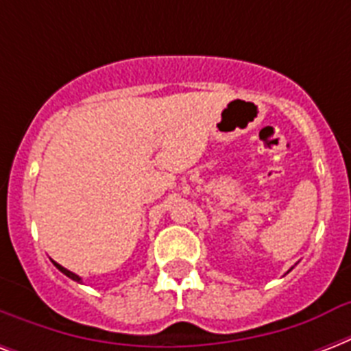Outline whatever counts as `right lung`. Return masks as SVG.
Listing matches in <instances>:
<instances>
[{
  "mask_svg": "<svg viewBox=\"0 0 351 351\" xmlns=\"http://www.w3.org/2000/svg\"><path fill=\"white\" fill-rule=\"evenodd\" d=\"M51 261H52V258H51ZM52 264H54V266H56L58 269H60V271L63 273V275H67L69 278H73L74 282H80V284H84V280H82V277H80V275H76V273H73V271H69L67 267H63L62 264H58V262H54V261H52Z\"/></svg>",
  "mask_w": 351,
  "mask_h": 351,
  "instance_id": "1",
  "label": "right lung"
}]
</instances>
